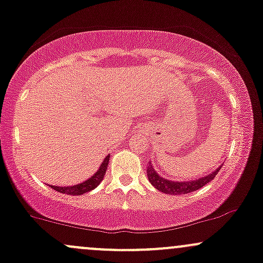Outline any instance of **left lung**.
Wrapping results in <instances>:
<instances>
[{"mask_svg": "<svg viewBox=\"0 0 263 263\" xmlns=\"http://www.w3.org/2000/svg\"><path fill=\"white\" fill-rule=\"evenodd\" d=\"M221 167L222 164L217 170H215V171L211 172L210 175L204 176V177L178 182V181L167 180V178H164L161 175H158L157 171L154 168V166H152L151 162H149L148 166H147V177H148L149 182H151L152 186L156 187L158 191L167 193V195H184V193L197 191V190H200L201 187H203L204 184L211 182L213 178L216 177L217 172L221 170Z\"/></svg>", "mask_w": 263, "mask_h": 263, "instance_id": "obj_1", "label": "left lung"}]
</instances>
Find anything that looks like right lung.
Listing matches in <instances>:
<instances>
[{"label": "right lung", "instance_id": "right-lung-1", "mask_svg": "<svg viewBox=\"0 0 263 263\" xmlns=\"http://www.w3.org/2000/svg\"><path fill=\"white\" fill-rule=\"evenodd\" d=\"M108 161H109V155L106 156V158L102 161V163H101L100 168L97 170V172H95L93 176H91L88 180L83 181V182L74 184V186H62V187L52 186V184H50L51 189L56 190L57 192L66 193V195H73V196H80L86 192L92 191V190H95L97 186H99L101 181H102L103 177H105L106 170H107V166H108Z\"/></svg>", "mask_w": 263, "mask_h": 263}]
</instances>
